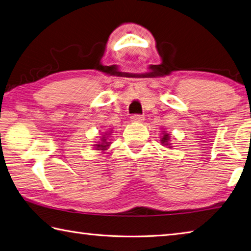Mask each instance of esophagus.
<instances>
[{
    "label": "esophagus",
    "instance_id": "1",
    "mask_svg": "<svg viewBox=\"0 0 251 251\" xmlns=\"http://www.w3.org/2000/svg\"><path fill=\"white\" fill-rule=\"evenodd\" d=\"M145 121V117L143 115H133L130 117V122L133 123H143Z\"/></svg>",
    "mask_w": 251,
    "mask_h": 251
}]
</instances>
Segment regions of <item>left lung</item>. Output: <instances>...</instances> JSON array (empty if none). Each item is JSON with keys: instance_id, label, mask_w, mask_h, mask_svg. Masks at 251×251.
<instances>
[{"instance_id": "8db88e82", "label": "left lung", "mask_w": 251, "mask_h": 251, "mask_svg": "<svg viewBox=\"0 0 251 251\" xmlns=\"http://www.w3.org/2000/svg\"><path fill=\"white\" fill-rule=\"evenodd\" d=\"M170 138H171V135L168 134L167 131H162V137L160 138V143L161 145L166 146L168 148H171V143H170Z\"/></svg>"}]
</instances>
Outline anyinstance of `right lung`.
Returning a JSON list of instances; mask_svg holds the SVG:
<instances>
[{
	"mask_svg": "<svg viewBox=\"0 0 251 251\" xmlns=\"http://www.w3.org/2000/svg\"><path fill=\"white\" fill-rule=\"evenodd\" d=\"M111 134H112V130L108 131V134L104 133V135H102V137L100 138V141H98V143L94 145V148L97 150H102V151L106 150L111 145L110 141H108V136H110Z\"/></svg>",
	"mask_w": 251,
	"mask_h": 251,
	"instance_id": "obj_1",
	"label": "right lung"
}]
</instances>
